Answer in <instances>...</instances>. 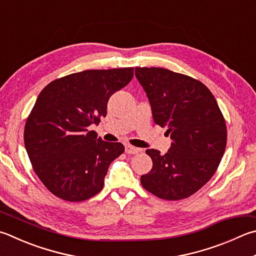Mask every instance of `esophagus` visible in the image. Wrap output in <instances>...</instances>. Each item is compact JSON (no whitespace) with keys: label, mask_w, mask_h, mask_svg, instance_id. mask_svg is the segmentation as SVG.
I'll return each mask as SVG.
<instances>
[{"label":"esophagus","mask_w":256,"mask_h":256,"mask_svg":"<svg viewBox=\"0 0 256 256\" xmlns=\"http://www.w3.org/2000/svg\"><path fill=\"white\" fill-rule=\"evenodd\" d=\"M138 151H140V148L133 146L131 144H125V152H126L128 154H136Z\"/></svg>","instance_id":"obj_1"}]
</instances>
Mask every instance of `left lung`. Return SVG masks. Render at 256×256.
<instances>
[{"instance_id": "8db88e82", "label": "left lung", "mask_w": 256, "mask_h": 256, "mask_svg": "<svg viewBox=\"0 0 256 256\" xmlns=\"http://www.w3.org/2000/svg\"><path fill=\"white\" fill-rule=\"evenodd\" d=\"M154 123L166 128L171 146L164 156L146 150L153 166L143 188L166 200L197 192L216 172L225 152L227 130L215 97L194 78L164 68L136 67Z\"/></svg>"}]
</instances>
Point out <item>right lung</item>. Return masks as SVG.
I'll use <instances>...</instances> for the list:
<instances>
[{
    "mask_svg": "<svg viewBox=\"0 0 256 256\" xmlns=\"http://www.w3.org/2000/svg\"><path fill=\"white\" fill-rule=\"evenodd\" d=\"M133 70H84L41 90L26 122L24 146L34 172L54 196L82 202L103 189L124 146L102 141L88 128L105 118L110 97L131 82Z\"/></svg>",
    "mask_w": 256,
    "mask_h": 256,
    "instance_id": "right-lung-1",
    "label": "right lung"
}]
</instances>
